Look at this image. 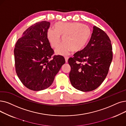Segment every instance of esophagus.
I'll return each instance as SVG.
<instances>
[{
    "instance_id": "esophagus-1",
    "label": "esophagus",
    "mask_w": 126,
    "mask_h": 126,
    "mask_svg": "<svg viewBox=\"0 0 126 126\" xmlns=\"http://www.w3.org/2000/svg\"><path fill=\"white\" fill-rule=\"evenodd\" d=\"M65 62L66 63H67L68 62V57H65Z\"/></svg>"
}]
</instances>
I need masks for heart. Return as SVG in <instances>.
<instances>
[{
  "label": "heart",
  "mask_w": 126,
  "mask_h": 126,
  "mask_svg": "<svg viewBox=\"0 0 126 126\" xmlns=\"http://www.w3.org/2000/svg\"><path fill=\"white\" fill-rule=\"evenodd\" d=\"M91 35V30L86 25L79 23L58 22L54 30L49 29L47 37L52 48H56L61 42L63 43L56 50L59 55H66L70 50L77 52L83 49Z\"/></svg>",
  "instance_id": "heart-1"
}]
</instances>
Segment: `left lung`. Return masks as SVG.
Listing matches in <instances>:
<instances>
[{
    "label": "left lung",
    "instance_id": "left-lung-1",
    "mask_svg": "<svg viewBox=\"0 0 126 126\" xmlns=\"http://www.w3.org/2000/svg\"><path fill=\"white\" fill-rule=\"evenodd\" d=\"M112 50L111 42L108 35L94 26L86 46L68 59L71 67L69 79L75 89L90 92L100 85L106 78L112 61Z\"/></svg>",
    "mask_w": 126,
    "mask_h": 126
}]
</instances>
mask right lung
I'll use <instances>...</instances> for the list:
<instances>
[{
    "label": "right lung",
    "mask_w": 126,
    "mask_h": 126,
    "mask_svg": "<svg viewBox=\"0 0 126 126\" xmlns=\"http://www.w3.org/2000/svg\"><path fill=\"white\" fill-rule=\"evenodd\" d=\"M50 23L38 22L30 26L16 42L14 59L16 74L22 83L34 91L49 87L65 61L54 53L47 32Z\"/></svg>",
    "instance_id": "add662e5"
}]
</instances>
